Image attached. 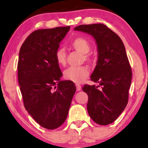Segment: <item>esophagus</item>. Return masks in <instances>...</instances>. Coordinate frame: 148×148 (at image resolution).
<instances>
[{
	"mask_svg": "<svg viewBox=\"0 0 148 148\" xmlns=\"http://www.w3.org/2000/svg\"><path fill=\"white\" fill-rule=\"evenodd\" d=\"M76 90H77V91H80L81 90V85L76 84Z\"/></svg>",
	"mask_w": 148,
	"mask_h": 148,
	"instance_id": "1",
	"label": "esophagus"
}]
</instances>
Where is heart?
Returning a JSON list of instances; mask_svg holds the SVG:
<instances>
[{"mask_svg":"<svg viewBox=\"0 0 148 148\" xmlns=\"http://www.w3.org/2000/svg\"><path fill=\"white\" fill-rule=\"evenodd\" d=\"M71 47L76 51L82 53L83 59L91 62L92 57L89 53L90 51V44L87 39L82 37H78L73 39L70 43ZM55 58L57 63L60 66H64L67 63V53L63 48H58L56 51ZM90 69L87 66L71 67L66 69L64 72V79L72 81L75 84H81L89 76Z\"/></svg>","mask_w":148,"mask_h":148,"instance_id":"heart-1","label":"heart"}]
</instances>
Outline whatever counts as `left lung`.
Segmentation results:
<instances>
[{
    "mask_svg": "<svg viewBox=\"0 0 148 148\" xmlns=\"http://www.w3.org/2000/svg\"><path fill=\"white\" fill-rule=\"evenodd\" d=\"M74 30L90 34L97 44L98 60L90 80L99 83L101 90L86 84L83 90L88 96L87 109L93 121L109 125L128 103L132 72L125 46L120 37L102 23L80 25Z\"/></svg>",
    "mask_w": 148,
    "mask_h": 148,
    "instance_id": "obj_1",
    "label": "left lung"
}]
</instances>
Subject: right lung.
Segmentation results:
<instances>
[{"label": "right lung", "mask_w": 148, "mask_h": 148, "mask_svg": "<svg viewBox=\"0 0 148 148\" xmlns=\"http://www.w3.org/2000/svg\"><path fill=\"white\" fill-rule=\"evenodd\" d=\"M70 26L39 29L22 45L18 61V81L26 111L42 127L54 130L65 121L76 86L60 81L62 74L55 58Z\"/></svg>", "instance_id": "add662e5"}]
</instances>
